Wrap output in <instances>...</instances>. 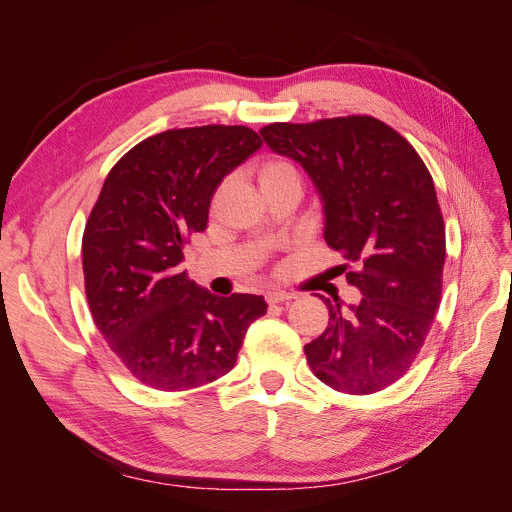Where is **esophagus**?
<instances>
[{
    "label": "esophagus",
    "mask_w": 512,
    "mask_h": 512,
    "mask_svg": "<svg viewBox=\"0 0 512 512\" xmlns=\"http://www.w3.org/2000/svg\"><path fill=\"white\" fill-rule=\"evenodd\" d=\"M299 294L297 292H288V290H269L267 292V303H282V301H292L297 299Z\"/></svg>",
    "instance_id": "obj_1"
}]
</instances>
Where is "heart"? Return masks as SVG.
Returning <instances> with one entry per match:
<instances>
[{
  "label": "heart",
  "instance_id": "b5f03b06",
  "mask_svg": "<svg viewBox=\"0 0 512 512\" xmlns=\"http://www.w3.org/2000/svg\"><path fill=\"white\" fill-rule=\"evenodd\" d=\"M258 181L260 188H275V185H284V183H297L301 185L299 170L290 160L284 158H267L258 168Z\"/></svg>",
  "mask_w": 512,
  "mask_h": 512
}]
</instances>
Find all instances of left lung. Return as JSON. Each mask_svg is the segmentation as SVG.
Wrapping results in <instances>:
<instances>
[{
	"label": "left lung",
	"instance_id": "8db88e82",
	"mask_svg": "<svg viewBox=\"0 0 512 512\" xmlns=\"http://www.w3.org/2000/svg\"><path fill=\"white\" fill-rule=\"evenodd\" d=\"M260 134L312 177L324 241L354 262L346 282L363 294L348 309L320 297L329 324L305 346L307 363L339 393L382 391L410 369L440 307L446 237L429 170L404 136L369 115L269 123Z\"/></svg>",
	"mask_w": 512,
	"mask_h": 512
}]
</instances>
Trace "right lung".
Masks as SVG:
<instances>
[{"label": "right lung", "instance_id": "add662e5", "mask_svg": "<svg viewBox=\"0 0 512 512\" xmlns=\"http://www.w3.org/2000/svg\"><path fill=\"white\" fill-rule=\"evenodd\" d=\"M245 126L153 134L108 173L83 232L91 316L121 365L151 389L185 391L235 367L258 294L215 297L179 269L220 181L260 149Z\"/></svg>", "mask_w": 512, "mask_h": 512}]
</instances>
